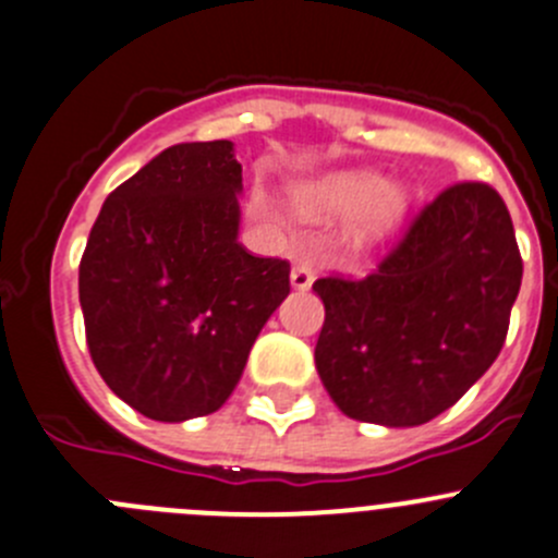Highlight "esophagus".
I'll return each mask as SVG.
<instances>
[{
    "label": "esophagus",
    "mask_w": 558,
    "mask_h": 558,
    "mask_svg": "<svg viewBox=\"0 0 558 558\" xmlns=\"http://www.w3.org/2000/svg\"><path fill=\"white\" fill-rule=\"evenodd\" d=\"M312 282H315V268L306 263H295L293 274H290V284H293L295 290H306L312 288Z\"/></svg>",
    "instance_id": "obj_1"
}]
</instances>
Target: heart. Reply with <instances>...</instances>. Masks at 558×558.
Wrapping results in <instances>:
<instances>
[{
  "mask_svg": "<svg viewBox=\"0 0 558 558\" xmlns=\"http://www.w3.org/2000/svg\"><path fill=\"white\" fill-rule=\"evenodd\" d=\"M405 191L397 185H384V180L373 172L333 174L299 194V208L312 219L364 210L362 225L355 227V238H362V241L391 230L405 214Z\"/></svg>",
  "mask_w": 558,
  "mask_h": 558,
  "instance_id": "1",
  "label": "heart"
}]
</instances>
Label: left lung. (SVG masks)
Listing matches in <instances>:
<instances>
[{
  "label": "left lung",
  "instance_id": "left-lung-1",
  "mask_svg": "<svg viewBox=\"0 0 558 558\" xmlns=\"http://www.w3.org/2000/svg\"><path fill=\"white\" fill-rule=\"evenodd\" d=\"M521 279L498 191L474 180L449 185L373 274L312 284L326 306L315 348L323 386L355 422H429L496 362Z\"/></svg>",
  "mask_w": 558,
  "mask_h": 558
}]
</instances>
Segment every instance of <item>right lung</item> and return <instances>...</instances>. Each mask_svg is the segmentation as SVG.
Wrapping results in <instances>:
<instances>
[{
	"mask_svg": "<svg viewBox=\"0 0 558 558\" xmlns=\"http://www.w3.org/2000/svg\"><path fill=\"white\" fill-rule=\"evenodd\" d=\"M232 142L158 153L106 196L78 265L95 369L142 416L219 411L248 350L290 293V263L238 243Z\"/></svg>",
	"mask_w": 558,
	"mask_h": 558,
	"instance_id": "obj_1",
	"label": "right lung"
}]
</instances>
